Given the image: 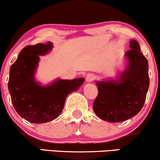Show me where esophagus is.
Instances as JSON below:
<instances>
[{
	"mask_svg": "<svg viewBox=\"0 0 160 160\" xmlns=\"http://www.w3.org/2000/svg\"><path fill=\"white\" fill-rule=\"evenodd\" d=\"M93 80H94V75L93 74H88V75H87L86 78H85V81H86L87 82H91Z\"/></svg>",
	"mask_w": 160,
	"mask_h": 160,
	"instance_id": "34e87169",
	"label": "esophagus"
}]
</instances>
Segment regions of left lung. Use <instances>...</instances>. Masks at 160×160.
<instances>
[{
    "label": "left lung",
    "mask_w": 160,
    "mask_h": 160,
    "mask_svg": "<svg viewBox=\"0 0 160 160\" xmlns=\"http://www.w3.org/2000/svg\"><path fill=\"white\" fill-rule=\"evenodd\" d=\"M125 54V67L115 79L107 78L96 82L98 96L93 111L98 118L120 122L136 115L144 104L149 87L148 61L138 41H130Z\"/></svg>",
    "instance_id": "8db88e82"
}]
</instances>
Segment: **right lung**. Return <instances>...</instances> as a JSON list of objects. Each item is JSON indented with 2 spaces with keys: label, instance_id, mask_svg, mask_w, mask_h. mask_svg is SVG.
Instances as JSON below:
<instances>
[{
  "label": "right lung",
  "instance_id": "1",
  "mask_svg": "<svg viewBox=\"0 0 160 160\" xmlns=\"http://www.w3.org/2000/svg\"><path fill=\"white\" fill-rule=\"evenodd\" d=\"M52 48L51 42L26 46L10 68L8 87L13 107L20 117L35 124L57 119L67 96L78 91L85 80L58 78L46 85L36 80L40 56L48 54Z\"/></svg>",
  "mask_w": 160,
  "mask_h": 160
}]
</instances>
